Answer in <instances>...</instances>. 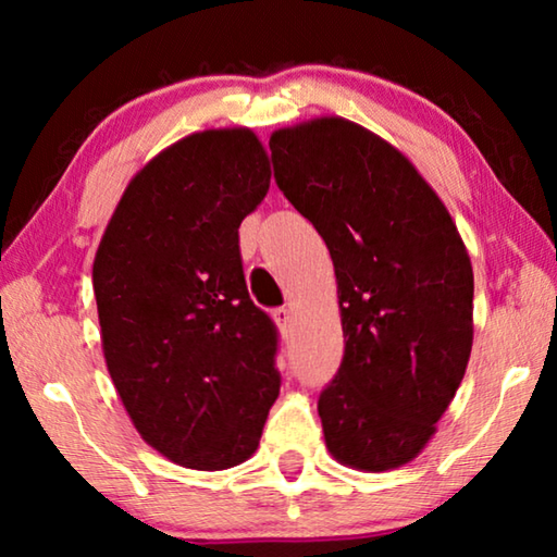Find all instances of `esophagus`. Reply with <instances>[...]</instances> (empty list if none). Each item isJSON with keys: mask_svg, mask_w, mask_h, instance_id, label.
Segmentation results:
<instances>
[{"mask_svg": "<svg viewBox=\"0 0 557 557\" xmlns=\"http://www.w3.org/2000/svg\"><path fill=\"white\" fill-rule=\"evenodd\" d=\"M272 317H275L282 336H287L292 332V322H295V317H292V309L289 307H277L275 312H272Z\"/></svg>", "mask_w": 557, "mask_h": 557, "instance_id": "1", "label": "esophagus"}]
</instances>
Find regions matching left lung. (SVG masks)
Returning a JSON list of instances; mask_svg holds the SVG:
<instances>
[{"mask_svg": "<svg viewBox=\"0 0 557 557\" xmlns=\"http://www.w3.org/2000/svg\"><path fill=\"white\" fill-rule=\"evenodd\" d=\"M275 182L334 260L344 358L319 395L346 467L408 465L435 435L471 354L474 272L445 203L385 139L344 117L270 137Z\"/></svg>", "mask_w": 557, "mask_h": 557, "instance_id": "8db88e82", "label": "left lung"}]
</instances>
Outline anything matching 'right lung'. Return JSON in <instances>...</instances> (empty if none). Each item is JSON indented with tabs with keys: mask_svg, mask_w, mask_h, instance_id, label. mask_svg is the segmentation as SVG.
Instances as JSON below:
<instances>
[{
	"mask_svg": "<svg viewBox=\"0 0 557 557\" xmlns=\"http://www.w3.org/2000/svg\"><path fill=\"white\" fill-rule=\"evenodd\" d=\"M270 176L250 129L178 139L132 178L92 262L120 400L147 445L188 469L248 459L280 395L277 329L252 305L238 245Z\"/></svg>",
	"mask_w": 557,
	"mask_h": 557,
	"instance_id": "right-lung-1",
	"label": "right lung"
}]
</instances>
